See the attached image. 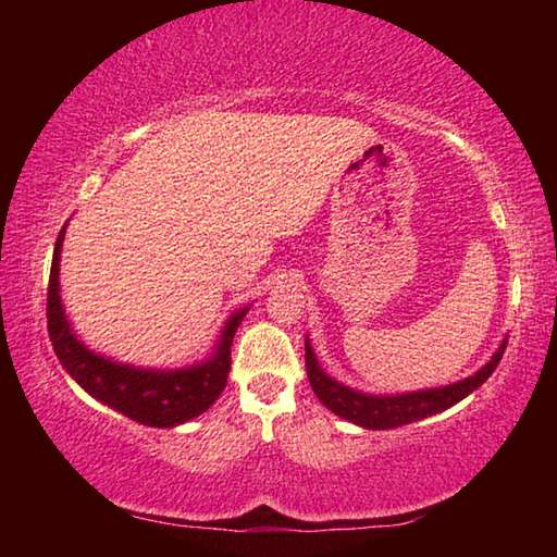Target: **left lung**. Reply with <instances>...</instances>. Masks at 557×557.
Segmentation results:
<instances>
[{
	"mask_svg": "<svg viewBox=\"0 0 557 557\" xmlns=\"http://www.w3.org/2000/svg\"><path fill=\"white\" fill-rule=\"evenodd\" d=\"M506 351V342L498 346V351L492 356V361L484 363L474 375L465 381H457L445 388H430V391H414V393H400V395H369L358 393L348 385L338 383L322 371L317 356L312 351L309 338L305 342V358H307V375L309 385L317 393L329 410L338 418H344L354 425H361L366 430H393L400 425H410L414 420H425L430 414H437L442 410L451 408L459 400H465L469 393H474L488 375L496 371L498 361Z\"/></svg>",
	"mask_w": 557,
	"mask_h": 557,
	"instance_id": "left-lung-1",
	"label": "left lung"
}]
</instances>
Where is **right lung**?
I'll list each match as a JSON object with an SVG mask.
<instances>
[{
	"label": "right lung",
	"mask_w": 557,
	"mask_h": 557,
	"mask_svg": "<svg viewBox=\"0 0 557 557\" xmlns=\"http://www.w3.org/2000/svg\"><path fill=\"white\" fill-rule=\"evenodd\" d=\"M63 231L53 248L49 297H46V317H49V336L53 351L71 379L92 398L108 408L127 414L129 420L149 428H176L186 420H194L219 400L231 371V346L248 307L235 312L225 322L215 351L209 361L194 363L188 369L152 371L117 363L112 358L98 356L86 344L78 342L65 319L59 287V262Z\"/></svg>",
	"instance_id": "right-lung-1"
}]
</instances>
